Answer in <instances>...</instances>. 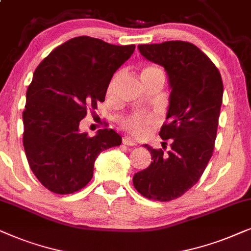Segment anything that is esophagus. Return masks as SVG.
Here are the masks:
<instances>
[{
  "label": "esophagus",
  "mask_w": 251,
  "mask_h": 251,
  "mask_svg": "<svg viewBox=\"0 0 251 251\" xmlns=\"http://www.w3.org/2000/svg\"><path fill=\"white\" fill-rule=\"evenodd\" d=\"M123 143H124V145H126V146H136V142L131 138H124Z\"/></svg>",
  "instance_id": "1"
}]
</instances>
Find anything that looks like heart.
I'll use <instances>...</instances> for the list:
<instances>
[{"mask_svg":"<svg viewBox=\"0 0 251 251\" xmlns=\"http://www.w3.org/2000/svg\"><path fill=\"white\" fill-rule=\"evenodd\" d=\"M164 75V73H163L162 70L157 68L155 65H147L142 69L141 76H149V75ZM118 78H119V73H117V75H113L111 81H110L109 87H108L109 94L110 93H112ZM152 122H153V117L151 115H146V113H134V115L126 117V118L123 120L122 127L133 135L143 136L146 133V127Z\"/></svg>","mask_w":251,"mask_h":251,"instance_id":"1","label":"heart"}]
</instances>
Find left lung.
Instances as JSON below:
<instances>
[{"mask_svg": "<svg viewBox=\"0 0 251 251\" xmlns=\"http://www.w3.org/2000/svg\"><path fill=\"white\" fill-rule=\"evenodd\" d=\"M143 57L164 66L171 86L166 122L159 136L171 149H153L151 164L135 173L142 196L168 202L183 195L201 178L211 158L223 103V80L211 59L190 42L139 45ZM166 145V142H164Z\"/></svg>", "mask_w": 251, "mask_h": 251, "instance_id": "8db88e82", "label": "left lung"}]
</instances>
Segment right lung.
Segmentation results:
<instances>
[{
    "instance_id": "right-lung-1",
    "label": "right lung",
    "mask_w": 251,
    "mask_h": 251,
    "mask_svg": "<svg viewBox=\"0 0 251 251\" xmlns=\"http://www.w3.org/2000/svg\"><path fill=\"white\" fill-rule=\"evenodd\" d=\"M134 49L135 45L76 36L36 68L26 93L23 145L32 172L50 192L64 195L83 188L99 153L122 143L113 129L89 136L79 131V124L104 102L113 73Z\"/></svg>"
}]
</instances>
